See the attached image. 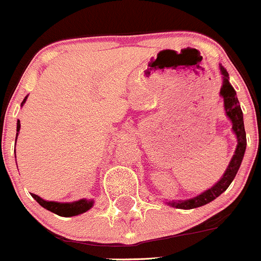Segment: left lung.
Masks as SVG:
<instances>
[{"label":"left lung","mask_w":261,"mask_h":261,"mask_svg":"<svg viewBox=\"0 0 261 261\" xmlns=\"http://www.w3.org/2000/svg\"><path fill=\"white\" fill-rule=\"evenodd\" d=\"M222 75H223V85L221 89V95L224 99V110H226L227 116L229 120L232 121V128H233L234 134L237 136V148L234 151L233 158L231 159L228 168H227L226 173L221 178V181L217 182L212 189L206 190L201 195L196 196L194 199L184 201H169V205L176 206L179 209H194L198 206L205 205V204L211 203L216 198H218L222 192L226 191L233 178L236 177L237 171H239L240 166H241L242 158H244L245 149H246V133H245L244 126V116H242L241 107H240L239 99L236 97V92L232 88V85L228 82V72L224 70L223 66H221Z\"/></svg>","instance_id":"left-lung-1"}]
</instances>
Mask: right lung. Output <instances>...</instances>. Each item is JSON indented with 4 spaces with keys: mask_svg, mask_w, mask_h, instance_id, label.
<instances>
[{
    "mask_svg": "<svg viewBox=\"0 0 261 261\" xmlns=\"http://www.w3.org/2000/svg\"><path fill=\"white\" fill-rule=\"evenodd\" d=\"M28 97H25V99L22 100L21 105H24L25 100H27ZM16 130H20V121H17V127ZM33 198L43 206L47 211L52 212V213L57 214V216H62V217H72V216H77V214H82L84 212L89 211L90 208L93 206V201L92 200H87V199H82L79 201H74V203H57V201H45L43 199H40L38 195L32 194Z\"/></svg>",
    "mask_w": 261,
    "mask_h": 261,
    "instance_id": "1",
    "label": "right lung"
}]
</instances>
